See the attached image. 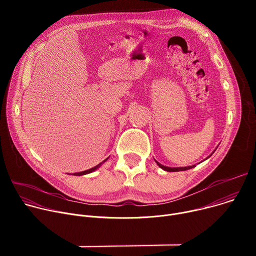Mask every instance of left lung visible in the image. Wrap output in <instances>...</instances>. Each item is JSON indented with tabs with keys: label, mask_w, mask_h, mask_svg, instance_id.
<instances>
[{
	"label": "left lung",
	"mask_w": 256,
	"mask_h": 256,
	"mask_svg": "<svg viewBox=\"0 0 256 256\" xmlns=\"http://www.w3.org/2000/svg\"><path fill=\"white\" fill-rule=\"evenodd\" d=\"M212 155V154H210ZM208 156V157H210ZM208 158H206V159H208ZM204 159V160H206ZM155 162L157 163V165L160 167V168H162L163 170H165V171H168V172H177V171H184V170H188V169H192V168H194V167H196V165H192V166H188V167H167V166H164V165H162V164H160L158 161H156L155 160Z\"/></svg>",
	"instance_id": "8db88e82"
}]
</instances>
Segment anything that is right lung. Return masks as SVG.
<instances>
[{
	"label": "right lung",
	"mask_w": 256,
	"mask_h": 256,
	"mask_svg": "<svg viewBox=\"0 0 256 256\" xmlns=\"http://www.w3.org/2000/svg\"><path fill=\"white\" fill-rule=\"evenodd\" d=\"M108 158H106L104 161H102L101 163H99L98 165H96L95 167H93V168H90V169H88V170H85V171H82V172H76V173H72V175H76V176H81V175H85V174H89V173H91V172H94L95 170H97L106 160H107Z\"/></svg>",
	"instance_id": "obj_1"
}]
</instances>
